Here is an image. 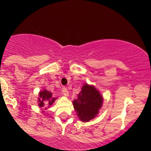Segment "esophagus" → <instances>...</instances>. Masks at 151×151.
Returning a JSON list of instances; mask_svg holds the SVG:
<instances>
[{
	"label": "esophagus",
	"instance_id": "esophagus-1",
	"mask_svg": "<svg viewBox=\"0 0 151 151\" xmlns=\"http://www.w3.org/2000/svg\"><path fill=\"white\" fill-rule=\"evenodd\" d=\"M62 93H63V95L65 96L66 97L68 96V90H67L66 88H62Z\"/></svg>",
	"mask_w": 151,
	"mask_h": 151
}]
</instances>
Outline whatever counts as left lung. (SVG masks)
I'll return each mask as SVG.
<instances>
[{
    "instance_id": "8db88e82",
    "label": "left lung",
    "mask_w": 151,
    "mask_h": 151,
    "mask_svg": "<svg viewBox=\"0 0 151 151\" xmlns=\"http://www.w3.org/2000/svg\"><path fill=\"white\" fill-rule=\"evenodd\" d=\"M104 98L94 85L85 83L77 99L73 101L74 110L80 121L88 122L97 116L102 106Z\"/></svg>"
}]
</instances>
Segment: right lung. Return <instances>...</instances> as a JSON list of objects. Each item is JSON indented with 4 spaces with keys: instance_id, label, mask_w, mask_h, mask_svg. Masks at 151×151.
I'll use <instances>...</instances> for the list:
<instances>
[{
    "instance_id": "add662e5",
    "label": "right lung",
    "mask_w": 151,
    "mask_h": 151,
    "mask_svg": "<svg viewBox=\"0 0 151 151\" xmlns=\"http://www.w3.org/2000/svg\"><path fill=\"white\" fill-rule=\"evenodd\" d=\"M58 98L52 96V93L44 88L42 91L39 93V98H38V104L40 107H45V109L47 107H50L52 105ZM45 111H43V112Z\"/></svg>"
}]
</instances>
